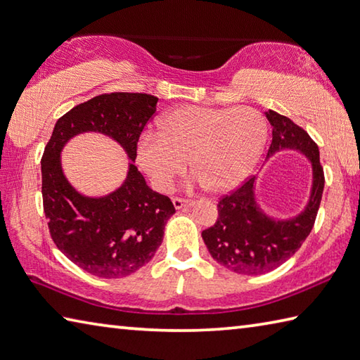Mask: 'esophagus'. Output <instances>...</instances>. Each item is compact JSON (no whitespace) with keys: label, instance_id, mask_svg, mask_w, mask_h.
Instances as JSON below:
<instances>
[{"label":"esophagus","instance_id":"34e87169","mask_svg":"<svg viewBox=\"0 0 360 360\" xmlns=\"http://www.w3.org/2000/svg\"><path fill=\"white\" fill-rule=\"evenodd\" d=\"M172 203H174L175 210H180V208H183V207L191 205V202L186 200V199H180V198H174V199H172Z\"/></svg>","mask_w":360,"mask_h":360}]
</instances>
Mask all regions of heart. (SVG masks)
I'll use <instances>...</instances> for the list:
<instances>
[{"label": "heart", "instance_id": "1", "mask_svg": "<svg viewBox=\"0 0 360 360\" xmlns=\"http://www.w3.org/2000/svg\"><path fill=\"white\" fill-rule=\"evenodd\" d=\"M266 136V122L252 108L181 106L158 119L157 136L141 139L136 157L160 191L172 188L188 160L195 181L227 193L252 171Z\"/></svg>", "mask_w": 360, "mask_h": 360}]
</instances>
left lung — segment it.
Returning a JSON list of instances; mask_svg holds the SVG:
<instances>
[{"mask_svg":"<svg viewBox=\"0 0 360 360\" xmlns=\"http://www.w3.org/2000/svg\"><path fill=\"white\" fill-rule=\"evenodd\" d=\"M264 114L273 128L266 161L282 150L300 152L311 165V188L302 212L287 219L269 216L260 207L257 175L219 200L218 219L203 230L202 238L216 262L244 276L276 269L302 246L315 224L324 188L320 150L307 131L279 112L269 110Z\"/></svg>","mask_w":360,"mask_h":360,"instance_id":"8db88e82","label":"left lung"}]
</instances>
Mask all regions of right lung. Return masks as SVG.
<instances>
[{"instance_id": "right-lung-1", "label": "right lung", "mask_w": 360, "mask_h": 360, "mask_svg": "<svg viewBox=\"0 0 360 360\" xmlns=\"http://www.w3.org/2000/svg\"><path fill=\"white\" fill-rule=\"evenodd\" d=\"M158 98L148 94L112 92L72 108L60 117L42 157L44 212L51 238L67 259L105 279L136 273L152 260L165 236L174 203L147 185L138 167L136 146L157 111ZM83 132H100L116 140L129 159L127 177L110 195L86 196L66 180L60 153Z\"/></svg>"}]
</instances>
